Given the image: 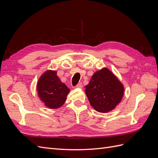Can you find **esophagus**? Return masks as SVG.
I'll return each mask as SVG.
<instances>
[{"instance_id":"1","label":"esophagus","mask_w":158,"mask_h":158,"mask_svg":"<svg viewBox=\"0 0 158 158\" xmlns=\"http://www.w3.org/2000/svg\"><path fill=\"white\" fill-rule=\"evenodd\" d=\"M76 88H82V87H83V85H82V83H79V84H78L77 85H76Z\"/></svg>"}]
</instances>
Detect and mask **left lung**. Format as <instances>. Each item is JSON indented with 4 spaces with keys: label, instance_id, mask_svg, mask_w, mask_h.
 <instances>
[{
    "label": "left lung",
    "instance_id": "obj_1",
    "mask_svg": "<svg viewBox=\"0 0 158 158\" xmlns=\"http://www.w3.org/2000/svg\"><path fill=\"white\" fill-rule=\"evenodd\" d=\"M85 88L91 106L100 113H107L114 109L124 94L123 84L106 68L95 73Z\"/></svg>",
    "mask_w": 158,
    "mask_h": 158
}]
</instances>
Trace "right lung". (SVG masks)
Wrapping results in <instances>:
<instances>
[{
	"instance_id": "obj_1",
	"label": "right lung",
	"mask_w": 158,
	"mask_h": 158,
	"mask_svg": "<svg viewBox=\"0 0 158 158\" xmlns=\"http://www.w3.org/2000/svg\"><path fill=\"white\" fill-rule=\"evenodd\" d=\"M37 89L41 100L50 109L61 107L70 89L60 80L56 72L47 70L38 80Z\"/></svg>"
}]
</instances>
